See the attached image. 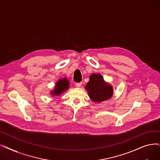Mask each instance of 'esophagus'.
Instances as JSON below:
<instances>
[{"instance_id": "obj_1", "label": "esophagus", "mask_w": 160, "mask_h": 160, "mask_svg": "<svg viewBox=\"0 0 160 160\" xmlns=\"http://www.w3.org/2000/svg\"><path fill=\"white\" fill-rule=\"evenodd\" d=\"M82 82L77 83H76V86H77V88H80V87H81V86H82Z\"/></svg>"}]
</instances>
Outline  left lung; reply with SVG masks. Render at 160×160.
<instances>
[{
	"label": "left lung",
	"instance_id": "left-lung-1",
	"mask_svg": "<svg viewBox=\"0 0 160 160\" xmlns=\"http://www.w3.org/2000/svg\"><path fill=\"white\" fill-rule=\"evenodd\" d=\"M90 99L93 102L99 103L110 99L113 94V88L106 82L99 73H93L85 86Z\"/></svg>",
	"mask_w": 160,
	"mask_h": 160
}]
</instances>
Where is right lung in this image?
Masks as SVG:
<instances>
[{
    "instance_id": "right-lung-1",
    "label": "right lung",
    "mask_w": 160,
    "mask_h": 160,
    "mask_svg": "<svg viewBox=\"0 0 160 160\" xmlns=\"http://www.w3.org/2000/svg\"><path fill=\"white\" fill-rule=\"evenodd\" d=\"M69 88V81L66 78H60L56 83L54 89L50 91V95L52 97H58L63 93Z\"/></svg>"
}]
</instances>
